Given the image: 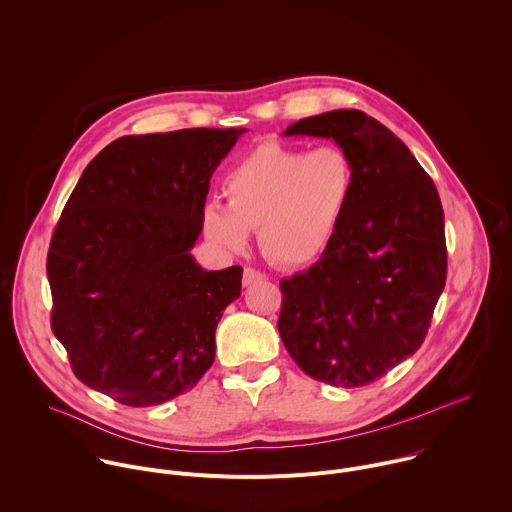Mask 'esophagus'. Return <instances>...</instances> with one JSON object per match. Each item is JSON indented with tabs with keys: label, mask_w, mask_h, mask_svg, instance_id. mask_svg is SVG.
<instances>
[{
	"label": "esophagus",
	"mask_w": 512,
	"mask_h": 512,
	"mask_svg": "<svg viewBox=\"0 0 512 512\" xmlns=\"http://www.w3.org/2000/svg\"><path fill=\"white\" fill-rule=\"evenodd\" d=\"M266 276L254 268H244V274H242V286H252L256 282H262Z\"/></svg>",
	"instance_id": "esophagus-1"
}]
</instances>
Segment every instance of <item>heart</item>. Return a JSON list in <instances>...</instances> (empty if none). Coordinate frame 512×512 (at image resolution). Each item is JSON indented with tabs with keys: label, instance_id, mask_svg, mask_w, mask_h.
<instances>
[{
	"label": "heart",
	"instance_id": "b5f03b06",
	"mask_svg": "<svg viewBox=\"0 0 512 512\" xmlns=\"http://www.w3.org/2000/svg\"><path fill=\"white\" fill-rule=\"evenodd\" d=\"M354 184V164L336 144L306 150L264 142L226 174L228 204H206L202 232L210 244L242 252L258 230L268 262L304 266L334 240Z\"/></svg>",
	"mask_w": 512,
	"mask_h": 512
}]
</instances>
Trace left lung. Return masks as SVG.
Listing matches in <instances>:
<instances>
[{
	"instance_id": "obj_1",
	"label": "left lung",
	"mask_w": 512,
	"mask_h": 512,
	"mask_svg": "<svg viewBox=\"0 0 512 512\" xmlns=\"http://www.w3.org/2000/svg\"><path fill=\"white\" fill-rule=\"evenodd\" d=\"M284 136L332 138L356 184L322 258L280 282L278 330L314 380L364 386L424 342L446 282L440 198L410 150L360 110L304 118Z\"/></svg>"
}]
</instances>
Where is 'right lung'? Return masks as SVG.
<instances>
[{
  "label": "right lung",
  "instance_id": "1",
  "mask_svg": "<svg viewBox=\"0 0 512 512\" xmlns=\"http://www.w3.org/2000/svg\"><path fill=\"white\" fill-rule=\"evenodd\" d=\"M246 130L124 136L74 188L48 252L52 330L74 374L126 406L192 390L214 332L240 296L242 268L192 258L210 178Z\"/></svg>",
  "mask_w": 512,
  "mask_h": 512
}]
</instances>
